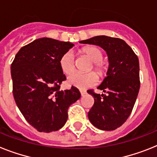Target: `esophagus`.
I'll return each mask as SVG.
<instances>
[{
  "instance_id": "34e87169",
  "label": "esophagus",
  "mask_w": 157,
  "mask_h": 157,
  "mask_svg": "<svg viewBox=\"0 0 157 157\" xmlns=\"http://www.w3.org/2000/svg\"><path fill=\"white\" fill-rule=\"evenodd\" d=\"M80 93H81V96H84L86 94V91H85V90H80Z\"/></svg>"
}]
</instances>
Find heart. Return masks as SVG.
I'll use <instances>...</instances> for the list:
<instances>
[{"label": "heart", "instance_id": "b5f03b06", "mask_svg": "<svg viewBox=\"0 0 157 157\" xmlns=\"http://www.w3.org/2000/svg\"><path fill=\"white\" fill-rule=\"evenodd\" d=\"M82 52L86 54L94 62V66L97 71H102L103 66L101 62L103 59V54L100 49L96 46H88L84 48ZM59 67L62 71L66 75H69L73 72L75 69V59L73 53L71 51H67L66 53H64L59 59ZM67 82L69 85L75 86L76 88L85 90L96 85L98 82V77L93 72H76L69 76L67 78Z\"/></svg>", "mask_w": 157, "mask_h": 157}]
</instances>
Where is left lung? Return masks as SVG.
Segmentation results:
<instances>
[{
  "mask_svg": "<svg viewBox=\"0 0 157 157\" xmlns=\"http://www.w3.org/2000/svg\"><path fill=\"white\" fill-rule=\"evenodd\" d=\"M81 43L98 45L107 52V76L98 86L106 94L87 91L94 99L88 117L96 128L114 130L128 119L136 101L140 88L139 59L130 46L119 38L97 36Z\"/></svg>",
  "mask_w": 157,
  "mask_h": 157,
  "instance_id": "obj_1",
  "label": "left lung"
}]
</instances>
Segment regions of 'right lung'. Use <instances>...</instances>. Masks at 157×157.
Masks as SVG:
<instances>
[{
  "label": "right lung",
  "instance_id": "right-lung-1",
  "mask_svg": "<svg viewBox=\"0 0 157 157\" xmlns=\"http://www.w3.org/2000/svg\"><path fill=\"white\" fill-rule=\"evenodd\" d=\"M73 45L68 41L39 38L21 48L11 64L16 104L26 121L39 132L61 129L70 105L81 98L76 87L59 90L66 80L59 59Z\"/></svg>",
  "mask_w": 157,
  "mask_h": 157
}]
</instances>
